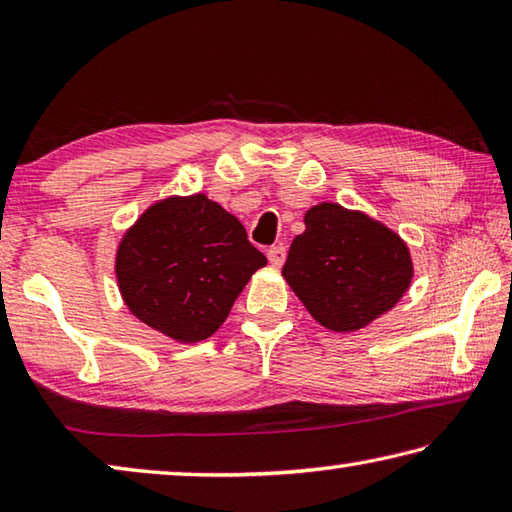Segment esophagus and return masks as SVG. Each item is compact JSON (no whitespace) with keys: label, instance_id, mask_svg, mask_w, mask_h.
Masks as SVG:
<instances>
[{"label":"esophagus","instance_id":"esophagus-1","mask_svg":"<svg viewBox=\"0 0 512 512\" xmlns=\"http://www.w3.org/2000/svg\"><path fill=\"white\" fill-rule=\"evenodd\" d=\"M268 262H271L275 268H280L284 264V259H287V248H284L282 244L280 246H271L268 248Z\"/></svg>","mask_w":512,"mask_h":512}]
</instances>
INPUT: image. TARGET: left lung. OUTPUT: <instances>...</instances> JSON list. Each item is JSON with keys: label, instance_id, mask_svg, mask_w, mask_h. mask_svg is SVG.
Wrapping results in <instances>:
<instances>
[{"label": "left lung", "instance_id": "1", "mask_svg": "<svg viewBox=\"0 0 512 512\" xmlns=\"http://www.w3.org/2000/svg\"><path fill=\"white\" fill-rule=\"evenodd\" d=\"M282 275L320 325L357 332L409 291L413 262L384 223L320 203L307 210L305 232L293 239Z\"/></svg>", "mask_w": 512, "mask_h": 512}]
</instances>
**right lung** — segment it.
Masks as SVG:
<instances>
[{"label": "right lung", "instance_id": "1", "mask_svg": "<svg viewBox=\"0 0 512 512\" xmlns=\"http://www.w3.org/2000/svg\"><path fill=\"white\" fill-rule=\"evenodd\" d=\"M266 257L237 216L205 194L153 203L119 241L117 284L131 314L178 343L205 341Z\"/></svg>", "mask_w": 512, "mask_h": 512}]
</instances>
